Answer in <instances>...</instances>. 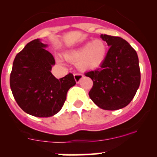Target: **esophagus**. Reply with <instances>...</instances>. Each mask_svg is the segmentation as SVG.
Listing matches in <instances>:
<instances>
[{
  "label": "esophagus",
  "mask_w": 157,
  "mask_h": 157,
  "mask_svg": "<svg viewBox=\"0 0 157 157\" xmlns=\"http://www.w3.org/2000/svg\"><path fill=\"white\" fill-rule=\"evenodd\" d=\"M74 77L76 82H77V83H79V82L80 81V80L82 79V77H83V74H80V73H75V74H74Z\"/></svg>",
  "instance_id": "esophagus-1"
}]
</instances>
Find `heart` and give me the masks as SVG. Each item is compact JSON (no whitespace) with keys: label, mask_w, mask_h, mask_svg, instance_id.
Wrapping results in <instances>:
<instances>
[{"label":"heart","mask_w":157,"mask_h":157,"mask_svg":"<svg viewBox=\"0 0 157 157\" xmlns=\"http://www.w3.org/2000/svg\"><path fill=\"white\" fill-rule=\"evenodd\" d=\"M106 51L105 42L100 39H96L69 51L64 55V57L68 61L77 62V66L80 69H91L97 67L102 62Z\"/></svg>","instance_id":"obj_1"}]
</instances>
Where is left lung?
I'll use <instances>...</instances> for the list:
<instances>
[{"label": "left lung", "mask_w": 157, "mask_h": 157, "mask_svg": "<svg viewBox=\"0 0 157 157\" xmlns=\"http://www.w3.org/2000/svg\"><path fill=\"white\" fill-rule=\"evenodd\" d=\"M109 46L100 67L85 73L93 81L89 96L99 108L117 110L127 106L140 83L137 52L124 39L102 34Z\"/></svg>", "instance_id": "1"}]
</instances>
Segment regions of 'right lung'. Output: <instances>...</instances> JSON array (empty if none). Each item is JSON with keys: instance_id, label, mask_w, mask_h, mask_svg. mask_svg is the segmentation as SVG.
Here are the masks:
<instances>
[{"instance_id": "obj_1", "label": "right lung", "mask_w": 157, "mask_h": 157, "mask_svg": "<svg viewBox=\"0 0 157 157\" xmlns=\"http://www.w3.org/2000/svg\"><path fill=\"white\" fill-rule=\"evenodd\" d=\"M46 46L39 39L27 43L16 55L10 77L11 91L19 106L39 118L58 113L68 90L76 84L71 73L59 80L54 77L51 70L55 61Z\"/></svg>"}]
</instances>
